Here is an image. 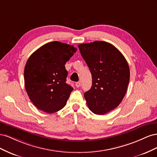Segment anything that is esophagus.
Listing matches in <instances>:
<instances>
[{
	"label": "esophagus",
	"instance_id": "esophagus-1",
	"mask_svg": "<svg viewBox=\"0 0 157 157\" xmlns=\"http://www.w3.org/2000/svg\"><path fill=\"white\" fill-rule=\"evenodd\" d=\"M75 86H76V87H77V88L80 87V82H77L75 83Z\"/></svg>",
	"mask_w": 157,
	"mask_h": 157
}]
</instances>
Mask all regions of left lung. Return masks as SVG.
Wrapping results in <instances>:
<instances>
[{
  "instance_id": "obj_1",
  "label": "left lung",
  "mask_w": 157,
  "mask_h": 157,
  "mask_svg": "<svg viewBox=\"0 0 157 157\" xmlns=\"http://www.w3.org/2000/svg\"><path fill=\"white\" fill-rule=\"evenodd\" d=\"M78 48L90 70L92 87L84 96L92 113L104 115L117 107L126 93L130 69L116 47L96 40L79 44Z\"/></svg>"
}]
</instances>
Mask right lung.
Returning <instances> with one entry per match:
<instances>
[{"mask_svg":"<svg viewBox=\"0 0 157 157\" xmlns=\"http://www.w3.org/2000/svg\"><path fill=\"white\" fill-rule=\"evenodd\" d=\"M77 48L61 42L45 44L31 55L24 69L26 92L35 106L53 113L63 109L73 88L66 83L65 65Z\"/></svg>","mask_w":157,"mask_h":157,"instance_id":"right-lung-1","label":"right lung"}]
</instances>
